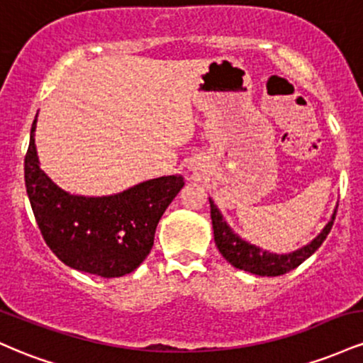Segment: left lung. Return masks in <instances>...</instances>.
Instances as JSON below:
<instances>
[{
  "mask_svg": "<svg viewBox=\"0 0 363 363\" xmlns=\"http://www.w3.org/2000/svg\"><path fill=\"white\" fill-rule=\"evenodd\" d=\"M336 208H338V205H336ZM336 208L329 222L326 223V227L320 230V234H318L315 239H312L309 244H306L301 249H295V251L286 254H278L266 251V249L249 242L244 237L237 234L234 228L227 223V220L223 218L220 208L210 198V215L211 223H213L215 244L218 251L222 252V256L232 266L244 269L247 273L257 274V277H280V274L289 273L291 269L297 268V266H301L307 257H311L320 247V244L326 240L329 232H331L333 222H335L336 216Z\"/></svg>",
  "mask_w": 363,
  "mask_h": 363,
  "instance_id": "1",
  "label": "left lung"
}]
</instances>
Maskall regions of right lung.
<instances>
[{"instance_id":"obj_1","label":"right lung","mask_w":363,"mask_h":363,"mask_svg":"<svg viewBox=\"0 0 363 363\" xmlns=\"http://www.w3.org/2000/svg\"><path fill=\"white\" fill-rule=\"evenodd\" d=\"M37 116L25 155V186L45 244L77 272L118 278L152 251L158 220L184 187L181 174L138 182L121 193L83 196L62 189L40 169Z\"/></svg>"}]
</instances>
